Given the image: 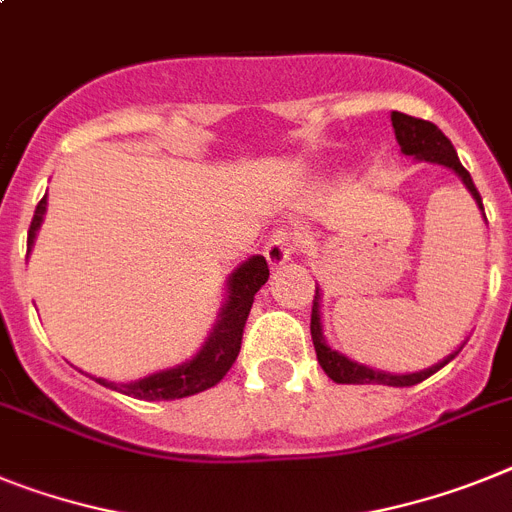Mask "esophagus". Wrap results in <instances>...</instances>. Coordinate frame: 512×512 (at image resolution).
I'll return each mask as SVG.
<instances>
[{
	"label": "esophagus",
	"mask_w": 512,
	"mask_h": 512,
	"mask_svg": "<svg viewBox=\"0 0 512 512\" xmlns=\"http://www.w3.org/2000/svg\"><path fill=\"white\" fill-rule=\"evenodd\" d=\"M263 255L273 270H278L281 265L289 263L291 255H294V236H291V231H286V229L273 231L268 242H265Z\"/></svg>",
	"instance_id": "esophagus-1"
}]
</instances>
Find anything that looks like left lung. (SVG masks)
<instances>
[{
    "instance_id": "8db88e82",
    "label": "left lung",
    "mask_w": 512,
    "mask_h": 512,
    "mask_svg": "<svg viewBox=\"0 0 512 512\" xmlns=\"http://www.w3.org/2000/svg\"><path fill=\"white\" fill-rule=\"evenodd\" d=\"M390 122H393L395 130V140L401 145L403 156H414L416 161H427V163H437V166H445V169L453 171L458 179L463 182L471 197H474V203L479 205L484 216V205H482V195L474 187V179L468 174L466 169L458 161V153H455L453 143H450L448 137L442 135V130L437 124L424 122V119L409 117V114H401V111H393L390 114ZM487 221V216H484ZM322 291L320 286L315 289V302H312V322H309V330H312V343H315L317 351V362L320 367L325 369V375L330 377L333 382H341V385H390V388H409V385H416V382L427 380L429 375H435L437 369H442L450 359H455V354L463 349V343L458 346V351H453L450 356H445L442 362L432 364L427 369H419V372H406V375H395V372H385V369L369 367V364L354 362L351 356L341 354L325 341V333H322Z\"/></svg>"
}]
</instances>
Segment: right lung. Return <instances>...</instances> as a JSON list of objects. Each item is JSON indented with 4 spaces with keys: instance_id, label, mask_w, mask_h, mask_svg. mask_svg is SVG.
<instances>
[{
    "instance_id": "right-lung-1",
    "label": "right lung",
    "mask_w": 512,
    "mask_h": 512,
    "mask_svg": "<svg viewBox=\"0 0 512 512\" xmlns=\"http://www.w3.org/2000/svg\"><path fill=\"white\" fill-rule=\"evenodd\" d=\"M46 195L36 205L33 221L28 229V255L36 242V231L41 229L46 216ZM270 270L263 255L247 257L239 268L231 270L226 278V299L221 304L218 320L208 333L205 343L200 346L192 359L174 367L158 369L153 375H145L132 382H111L103 377H93L98 385L109 390H117L122 395H132L137 401H174V398H187V395L203 393L223 380L231 364L236 362L239 349H242L244 322L249 317V309L255 302V294L265 286Z\"/></svg>"
}]
</instances>
